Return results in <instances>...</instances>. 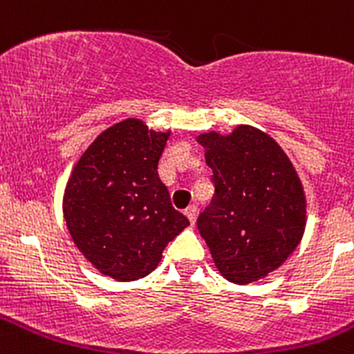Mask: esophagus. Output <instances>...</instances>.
<instances>
[{
  "mask_svg": "<svg viewBox=\"0 0 354 354\" xmlns=\"http://www.w3.org/2000/svg\"><path fill=\"white\" fill-rule=\"evenodd\" d=\"M185 214L190 219V223H195V218H197V205H188V207L185 209Z\"/></svg>",
  "mask_w": 354,
  "mask_h": 354,
  "instance_id": "34e87169",
  "label": "esophagus"
}]
</instances>
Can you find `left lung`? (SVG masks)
<instances>
[{
  "mask_svg": "<svg viewBox=\"0 0 354 354\" xmlns=\"http://www.w3.org/2000/svg\"><path fill=\"white\" fill-rule=\"evenodd\" d=\"M214 187L197 226L216 268L233 283L277 270L299 243L306 221L303 187L268 135L239 126L232 135L198 136Z\"/></svg>",
  "mask_w": 354,
  "mask_h": 354,
  "instance_id": "8db88e82",
  "label": "left lung"
}]
</instances>
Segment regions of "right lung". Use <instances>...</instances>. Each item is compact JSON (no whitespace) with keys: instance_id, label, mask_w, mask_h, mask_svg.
<instances>
[{"instance_id":"add662e5","label":"right lung","mask_w":354,"mask_h":354,"mask_svg":"<svg viewBox=\"0 0 354 354\" xmlns=\"http://www.w3.org/2000/svg\"><path fill=\"white\" fill-rule=\"evenodd\" d=\"M167 140L169 133L126 119L88 147L65 188L72 240L93 266L119 282L152 273L167 243L190 225L159 178Z\"/></svg>"}]
</instances>
